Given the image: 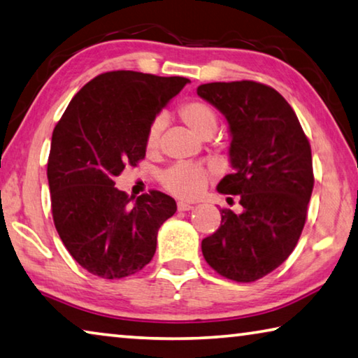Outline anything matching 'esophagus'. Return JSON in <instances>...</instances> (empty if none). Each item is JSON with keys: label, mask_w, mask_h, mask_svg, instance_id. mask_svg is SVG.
<instances>
[{"label": "esophagus", "mask_w": 358, "mask_h": 358, "mask_svg": "<svg viewBox=\"0 0 358 358\" xmlns=\"http://www.w3.org/2000/svg\"><path fill=\"white\" fill-rule=\"evenodd\" d=\"M178 209L179 210H190V209H193V206H192V204H189V203H185V201H179L178 203Z\"/></svg>", "instance_id": "esophagus-1"}]
</instances>
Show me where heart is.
<instances>
[{"mask_svg": "<svg viewBox=\"0 0 358 358\" xmlns=\"http://www.w3.org/2000/svg\"><path fill=\"white\" fill-rule=\"evenodd\" d=\"M178 115L190 130L200 138L213 136L217 130L219 115L209 103L201 99H187L179 104ZM163 128V120L158 117L149 125L145 134V148L148 150H155L158 148ZM209 182V173L200 165L192 163H176L166 168L160 174V184L163 189L180 198H195L206 189Z\"/></svg>", "mask_w": 358, "mask_h": 358, "instance_id": "b5f03b06", "label": "heart"}]
</instances>
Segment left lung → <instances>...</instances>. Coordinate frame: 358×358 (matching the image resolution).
Listing matches in <instances>:
<instances>
[{"instance_id":"obj_1","label":"left lung","mask_w":358,"mask_h":358,"mask_svg":"<svg viewBox=\"0 0 358 358\" xmlns=\"http://www.w3.org/2000/svg\"><path fill=\"white\" fill-rule=\"evenodd\" d=\"M196 93L230 125L233 173L217 185L239 195L241 214L222 208L220 227L201 241L208 265L236 282H254L289 259L301 236L314 187L311 145L300 120L273 87L210 82Z\"/></svg>"}]
</instances>
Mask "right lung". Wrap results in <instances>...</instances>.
I'll return each instance as SVG.
<instances>
[{
    "label": "right lung",
    "instance_id": "add662e5",
    "mask_svg": "<svg viewBox=\"0 0 358 358\" xmlns=\"http://www.w3.org/2000/svg\"><path fill=\"white\" fill-rule=\"evenodd\" d=\"M187 82L103 73L76 93L54 128L47 162L52 217L64 248L95 276L122 279L141 271L155 254L158 228L178 209L158 190L131 204L114 179L145 157L149 125Z\"/></svg>",
    "mask_w": 358,
    "mask_h": 358
}]
</instances>
